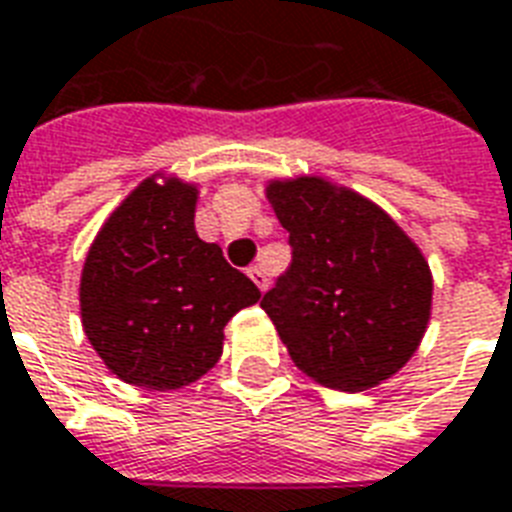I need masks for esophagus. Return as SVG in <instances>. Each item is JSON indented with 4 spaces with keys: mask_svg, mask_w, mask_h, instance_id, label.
Returning a JSON list of instances; mask_svg holds the SVG:
<instances>
[{
    "mask_svg": "<svg viewBox=\"0 0 512 512\" xmlns=\"http://www.w3.org/2000/svg\"><path fill=\"white\" fill-rule=\"evenodd\" d=\"M248 277H251L253 283L259 285V291H267V288H269V277H267V272H264V269H261V267H251V269H248Z\"/></svg>",
    "mask_w": 512,
    "mask_h": 512,
    "instance_id": "34e87169",
    "label": "esophagus"
}]
</instances>
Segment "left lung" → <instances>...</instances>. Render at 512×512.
<instances>
[{"mask_svg": "<svg viewBox=\"0 0 512 512\" xmlns=\"http://www.w3.org/2000/svg\"><path fill=\"white\" fill-rule=\"evenodd\" d=\"M293 264L261 307L301 374L344 392L395 376L433 312V272L406 229L360 192L318 173L269 178Z\"/></svg>", "mask_w": 512, "mask_h": 512, "instance_id": "left-lung-1", "label": "left lung"}]
</instances>
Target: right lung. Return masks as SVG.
<instances>
[{
	"label": "right lung",
	"instance_id": "obj_1",
	"mask_svg": "<svg viewBox=\"0 0 512 512\" xmlns=\"http://www.w3.org/2000/svg\"><path fill=\"white\" fill-rule=\"evenodd\" d=\"M200 184L170 170L144 178L109 213L79 275L87 342L117 379L178 390L219 363L224 326L261 299L194 229Z\"/></svg>",
	"mask_w": 512,
	"mask_h": 512
}]
</instances>
